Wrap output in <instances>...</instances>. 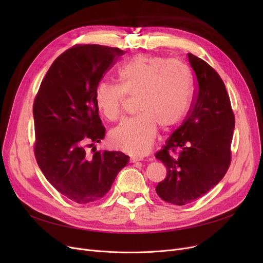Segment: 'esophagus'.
I'll use <instances>...</instances> for the list:
<instances>
[{"mask_svg":"<svg viewBox=\"0 0 263 263\" xmlns=\"http://www.w3.org/2000/svg\"><path fill=\"white\" fill-rule=\"evenodd\" d=\"M141 160H142V158H139V157H131V158H130V162H131V163L139 162V161H141Z\"/></svg>","mask_w":263,"mask_h":263,"instance_id":"obj_1","label":"esophagus"}]
</instances>
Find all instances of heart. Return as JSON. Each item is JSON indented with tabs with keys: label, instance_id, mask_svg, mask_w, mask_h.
I'll return each instance as SVG.
<instances>
[{
	"label": "heart",
	"instance_id": "obj_1",
	"mask_svg": "<svg viewBox=\"0 0 263 263\" xmlns=\"http://www.w3.org/2000/svg\"><path fill=\"white\" fill-rule=\"evenodd\" d=\"M119 84L100 82L95 89V102L108 120L122 113L126 95L136 96V116L123 120L109 133L115 148L134 156H144L153 147L158 127L167 130L184 116L190 100L191 72L178 60L139 54L118 69Z\"/></svg>",
	"mask_w": 263,
	"mask_h": 263
}]
</instances>
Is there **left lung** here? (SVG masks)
Returning a JSON list of instances; mask_svg holds the SVG:
<instances>
[{"label": "left lung", "instance_id": "obj_1", "mask_svg": "<svg viewBox=\"0 0 263 263\" xmlns=\"http://www.w3.org/2000/svg\"><path fill=\"white\" fill-rule=\"evenodd\" d=\"M196 89L189 114L156 158L167 170L157 194L184 205L213 189L231 163L234 114L223 80L203 60L187 53Z\"/></svg>", "mask_w": 263, "mask_h": 263}]
</instances>
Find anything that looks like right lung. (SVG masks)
<instances>
[{
	"label": "right lung",
	"mask_w": 263,
	"mask_h": 263,
	"mask_svg": "<svg viewBox=\"0 0 263 263\" xmlns=\"http://www.w3.org/2000/svg\"><path fill=\"white\" fill-rule=\"evenodd\" d=\"M123 54L100 45L73 46L54 61L35 97L37 164L47 180L77 203L101 199L129 162L120 151L86 153L105 135L95 89Z\"/></svg>",
	"instance_id": "right-lung-1"
}]
</instances>
